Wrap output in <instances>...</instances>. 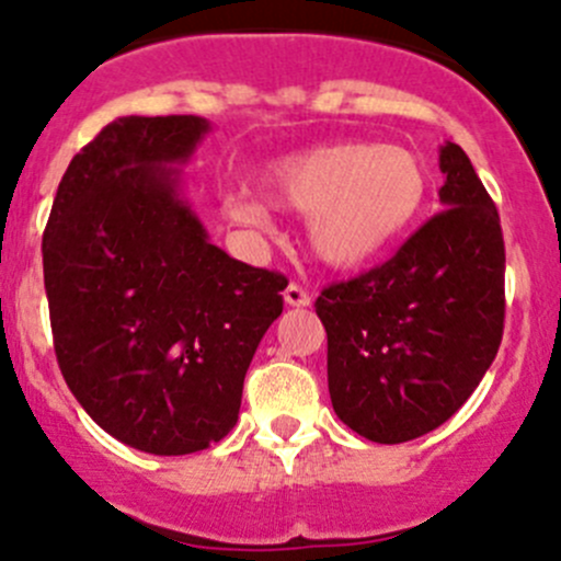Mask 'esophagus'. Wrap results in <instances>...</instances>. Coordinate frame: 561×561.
Masks as SVG:
<instances>
[{
    "instance_id": "34e87169",
    "label": "esophagus",
    "mask_w": 561,
    "mask_h": 561,
    "mask_svg": "<svg viewBox=\"0 0 561 561\" xmlns=\"http://www.w3.org/2000/svg\"><path fill=\"white\" fill-rule=\"evenodd\" d=\"M285 304H290V307H309V304H312V296H309L301 285L290 282V285L285 287Z\"/></svg>"
}]
</instances>
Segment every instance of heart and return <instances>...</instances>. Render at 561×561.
Masks as SVG:
<instances>
[{
  "label": "heart",
  "mask_w": 561,
  "mask_h": 561,
  "mask_svg": "<svg viewBox=\"0 0 561 561\" xmlns=\"http://www.w3.org/2000/svg\"><path fill=\"white\" fill-rule=\"evenodd\" d=\"M263 186L271 203L309 217V244L322 263L360 268L410 233L432 179L407 146L350 140L276 162ZM228 214L252 228L268 222V208L249 195L230 197Z\"/></svg>",
  "instance_id": "1"
}]
</instances>
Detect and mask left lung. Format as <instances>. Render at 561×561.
Here are the masks:
<instances>
[{"label": "left lung", "instance_id": "8db88e82", "mask_svg": "<svg viewBox=\"0 0 561 561\" xmlns=\"http://www.w3.org/2000/svg\"><path fill=\"white\" fill-rule=\"evenodd\" d=\"M445 211L377 268L314 301L339 421L399 445L443 426L489 371L505 328L500 214L461 146L439 151Z\"/></svg>", "mask_w": 561, "mask_h": 561}]
</instances>
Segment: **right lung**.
<instances>
[{"instance_id": "add662e5", "label": "right lung", "mask_w": 561, "mask_h": 561, "mask_svg": "<svg viewBox=\"0 0 561 561\" xmlns=\"http://www.w3.org/2000/svg\"><path fill=\"white\" fill-rule=\"evenodd\" d=\"M201 116H122L72 157L43 233L67 388L129 448L184 456L239 421L252 355L287 279L208 241L179 195Z\"/></svg>"}]
</instances>
